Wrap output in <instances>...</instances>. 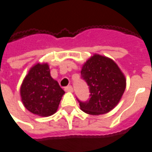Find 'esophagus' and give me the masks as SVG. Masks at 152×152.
Listing matches in <instances>:
<instances>
[{"instance_id": "34e87169", "label": "esophagus", "mask_w": 152, "mask_h": 152, "mask_svg": "<svg viewBox=\"0 0 152 152\" xmlns=\"http://www.w3.org/2000/svg\"><path fill=\"white\" fill-rule=\"evenodd\" d=\"M65 91H69V92H72L73 91V88H72V86H68L65 87Z\"/></svg>"}]
</instances>
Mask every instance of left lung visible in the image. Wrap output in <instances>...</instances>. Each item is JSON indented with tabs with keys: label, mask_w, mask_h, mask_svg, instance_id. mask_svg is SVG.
<instances>
[{
	"label": "left lung",
	"mask_w": 152,
	"mask_h": 152,
	"mask_svg": "<svg viewBox=\"0 0 152 152\" xmlns=\"http://www.w3.org/2000/svg\"><path fill=\"white\" fill-rule=\"evenodd\" d=\"M80 75L91 93L88 101L78 100L81 111L89 115H102L119 103L126 89V78L114 61L95 54L83 65Z\"/></svg>",
	"instance_id": "left-lung-1"
}]
</instances>
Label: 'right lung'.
Instances as JSON below:
<instances>
[{
  "label": "right lung",
  "mask_w": 152,
  "mask_h": 152,
  "mask_svg": "<svg viewBox=\"0 0 152 152\" xmlns=\"http://www.w3.org/2000/svg\"><path fill=\"white\" fill-rule=\"evenodd\" d=\"M64 94L58 82L50 76L47 63H38L31 68L20 86L24 106L40 116L53 115Z\"/></svg>",
  "instance_id": "obj_1"
}]
</instances>
